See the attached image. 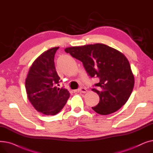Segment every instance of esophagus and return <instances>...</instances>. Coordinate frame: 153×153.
<instances>
[{
	"mask_svg": "<svg viewBox=\"0 0 153 153\" xmlns=\"http://www.w3.org/2000/svg\"><path fill=\"white\" fill-rule=\"evenodd\" d=\"M74 92H81L85 93V92H87V89H85V88L81 87H80L79 89H78L77 90L74 91Z\"/></svg>",
	"mask_w": 153,
	"mask_h": 153,
	"instance_id": "1",
	"label": "esophagus"
}]
</instances>
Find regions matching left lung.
I'll list each match as a JSON object with an SVG mask.
<instances>
[{
	"mask_svg": "<svg viewBox=\"0 0 153 153\" xmlns=\"http://www.w3.org/2000/svg\"><path fill=\"white\" fill-rule=\"evenodd\" d=\"M65 51L81 61L91 77L99 78L92 90L100 101L92 108L108 115L124 105L133 91L134 79L130 64L122 53L107 45L97 43L66 48Z\"/></svg>",
	"mask_w": 153,
	"mask_h": 153,
	"instance_id": "1",
	"label": "left lung"
}]
</instances>
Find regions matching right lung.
Listing matches in <instances>:
<instances>
[{
	"label": "right lung",
	"mask_w": 153,
	"mask_h": 153,
	"mask_svg": "<svg viewBox=\"0 0 153 153\" xmlns=\"http://www.w3.org/2000/svg\"><path fill=\"white\" fill-rule=\"evenodd\" d=\"M58 48H51L37 58L31 66L25 80L28 100L38 111L46 115L57 114L70 96L65 88L56 87L61 82L54 62Z\"/></svg>",
	"instance_id": "1"
}]
</instances>
